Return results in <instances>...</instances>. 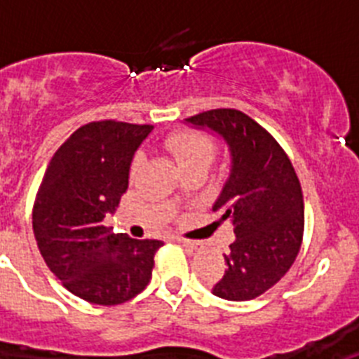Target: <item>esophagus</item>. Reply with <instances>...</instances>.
I'll use <instances>...</instances> for the list:
<instances>
[{"label":"esophagus","instance_id":"obj_1","mask_svg":"<svg viewBox=\"0 0 359 359\" xmlns=\"http://www.w3.org/2000/svg\"><path fill=\"white\" fill-rule=\"evenodd\" d=\"M177 243L182 244V246H185L189 252H196V250H199V246H201V243H199V241L183 239V237H177Z\"/></svg>","mask_w":359,"mask_h":359}]
</instances>
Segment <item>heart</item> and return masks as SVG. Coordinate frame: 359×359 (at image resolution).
Wrapping results in <instances>:
<instances>
[{
	"label": "heart",
	"instance_id": "b5f03b06",
	"mask_svg": "<svg viewBox=\"0 0 359 359\" xmlns=\"http://www.w3.org/2000/svg\"><path fill=\"white\" fill-rule=\"evenodd\" d=\"M167 151L176 158L180 169L192 165H210L215 158V144L210 136L198 131H177L165 140ZM142 165V154L133 160L131 172L136 174Z\"/></svg>",
	"mask_w": 359,
	"mask_h": 359
}]
</instances>
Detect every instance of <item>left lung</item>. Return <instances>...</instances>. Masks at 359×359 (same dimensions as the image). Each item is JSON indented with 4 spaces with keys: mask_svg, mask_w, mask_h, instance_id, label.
Here are the masks:
<instances>
[{
    "mask_svg": "<svg viewBox=\"0 0 359 359\" xmlns=\"http://www.w3.org/2000/svg\"><path fill=\"white\" fill-rule=\"evenodd\" d=\"M219 135L230 151V176L212 210L230 219L236 241L226 269L212 284L224 300H252L275 286L294 262L304 236V199L290 158L262 126L237 109L185 118Z\"/></svg>",
    "mask_w": 359,
    "mask_h": 359,
    "instance_id": "8db88e82",
    "label": "left lung"
}]
</instances>
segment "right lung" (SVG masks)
<instances>
[{
	"label": "right lung",
	"mask_w": 359,
	"mask_h": 359,
	"mask_svg": "<svg viewBox=\"0 0 359 359\" xmlns=\"http://www.w3.org/2000/svg\"><path fill=\"white\" fill-rule=\"evenodd\" d=\"M152 126L90 122L57 149L37 190L32 224L44 262L69 293L116 306L151 280L156 239H131L104 226L128 190L136 149Z\"/></svg>",
	"instance_id": "add662e5"
}]
</instances>
